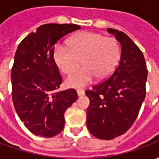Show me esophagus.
<instances>
[{"instance_id": "34e87169", "label": "esophagus", "mask_w": 159, "mask_h": 159, "mask_svg": "<svg viewBox=\"0 0 159 159\" xmlns=\"http://www.w3.org/2000/svg\"><path fill=\"white\" fill-rule=\"evenodd\" d=\"M76 93H77V95H78V96L81 97L84 95V93H85V92H84V90L83 89H77L76 90Z\"/></svg>"}]
</instances>
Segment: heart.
Returning <instances> with one entry per match:
<instances>
[{"label":"heart","instance_id":"heart-1","mask_svg":"<svg viewBox=\"0 0 159 159\" xmlns=\"http://www.w3.org/2000/svg\"><path fill=\"white\" fill-rule=\"evenodd\" d=\"M53 60L59 70L66 75L76 71L66 81L70 88H83L94 76L97 80L108 78L116 69L121 56L119 42L101 34L83 31L71 36L68 46L57 44L53 49Z\"/></svg>","mask_w":159,"mask_h":159}]
</instances>
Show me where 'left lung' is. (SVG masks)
<instances>
[{"instance_id":"1","label":"left lung","mask_w":159,"mask_h":159,"mask_svg":"<svg viewBox=\"0 0 159 159\" xmlns=\"http://www.w3.org/2000/svg\"><path fill=\"white\" fill-rule=\"evenodd\" d=\"M121 44L118 66L108 79L85 93L90 100L87 127L93 136L111 140L134 123L146 96L147 69L140 49L125 33L108 28Z\"/></svg>"}]
</instances>
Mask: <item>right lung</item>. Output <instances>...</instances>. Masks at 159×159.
Returning a JSON list of instances; mask_svg holds the SVG:
<instances>
[{"label": "right lung", "mask_w": 159, "mask_h": 159, "mask_svg": "<svg viewBox=\"0 0 159 159\" xmlns=\"http://www.w3.org/2000/svg\"><path fill=\"white\" fill-rule=\"evenodd\" d=\"M81 26L47 24L24 38L17 48L11 72L13 106L34 134L50 138L64 129V114L76 100L73 89L57 91L62 83L53 60L54 45Z\"/></svg>", "instance_id": "obj_1"}]
</instances>
